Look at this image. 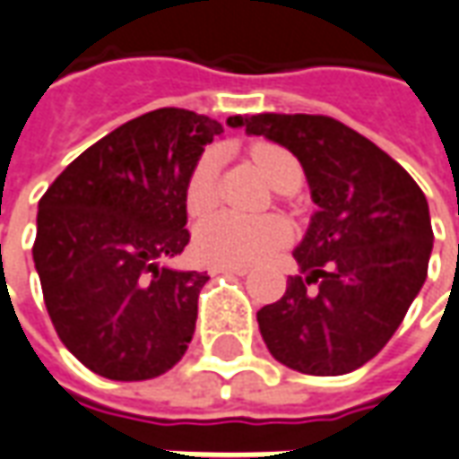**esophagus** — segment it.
I'll list each match as a JSON object with an SVG mask.
<instances>
[{"mask_svg":"<svg viewBox=\"0 0 459 459\" xmlns=\"http://www.w3.org/2000/svg\"><path fill=\"white\" fill-rule=\"evenodd\" d=\"M212 274H247V264H210Z\"/></svg>","mask_w":459,"mask_h":459,"instance_id":"obj_1","label":"esophagus"}]
</instances>
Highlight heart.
<instances>
[{
	"mask_svg": "<svg viewBox=\"0 0 459 459\" xmlns=\"http://www.w3.org/2000/svg\"><path fill=\"white\" fill-rule=\"evenodd\" d=\"M252 160L264 179L277 192H292L302 185V167L295 157L274 144L252 147ZM185 202L192 217H202L217 202V157L204 154L185 189ZM290 239V227L277 217H242L235 212H217L199 224L195 247L199 257L214 264H255L270 257Z\"/></svg>",
	"mask_w": 459,
	"mask_h": 459,
	"instance_id": "obj_1",
	"label": "heart"
}]
</instances>
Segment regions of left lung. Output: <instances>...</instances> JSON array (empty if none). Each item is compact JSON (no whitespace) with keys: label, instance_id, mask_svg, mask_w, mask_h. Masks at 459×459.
<instances>
[{"label":"left lung","instance_id":"obj_1","mask_svg":"<svg viewBox=\"0 0 459 459\" xmlns=\"http://www.w3.org/2000/svg\"><path fill=\"white\" fill-rule=\"evenodd\" d=\"M230 125L292 152L317 204L292 252L299 274L257 312L267 350L305 375L362 368L390 342L428 277L435 237L422 189L332 117L264 112Z\"/></svg>","mask_w":459,"mask_h":459}]
</instances>
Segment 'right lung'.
Here are the masks:
<instances>
[{
  "label": "right lung",
  "mask_w": 459,
  "mask_h": 459,
  "mask_svg": "<svg viewBox=\"0 0 459 459\" xmlns=\"http://www.w3.org/2000/svg\"><path fill=\"white\" fill-rule=\"evenodd\" d=\"M217 119L164 107L84 150L39 199L31 247L59 340L107 380L160 377L187 352L207 272L187 247L185 189Z\"/></svg>",
  "instance_id": "right-lung-1"
}]
</instances>
